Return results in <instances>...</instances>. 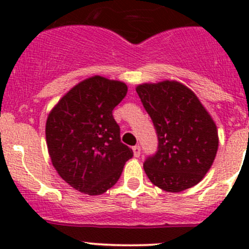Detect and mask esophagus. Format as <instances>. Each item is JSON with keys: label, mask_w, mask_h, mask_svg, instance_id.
Returning <instances> with one entry per match:
<instances>
[{"label": "esophagus", "mask_w": 249, "mask_h": 249, "mask_svg": "<svg viewBox=\"0 0 249 249\" xmlns=\"http://www.w3.org/2000/svg\"><path fill=\"white\" fill-rule=\"evenodd\" d=\"M132 150H134L135 157L139 158L140 154H141V147H140V145H135V147H132Z\"/></svg>", "instance_id": "1"}]
</instances>
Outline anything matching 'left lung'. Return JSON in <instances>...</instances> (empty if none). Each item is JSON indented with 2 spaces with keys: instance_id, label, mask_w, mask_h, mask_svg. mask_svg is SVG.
Masks as SVG:
<instances>
[{
  "instance_id": "obj_1",
  "label": "left lung",
  "mask_w": 249,
  "mask_h": 249,
  "mask_svg": "<svg viewBox=\"0 0 249 249\" xmlns=\"http://www.w3.org/2000/svg\"><path fill=\"white\" fill-rule=\"evenodd\" d=\"M157 130L158 152L143 164L150 182L169 193L196 185L212 166L218 131L194 91L176 80L137 85Z\"/></svg>"
}]
</instances>
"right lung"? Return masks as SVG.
<instances>
[{
	"instance_id": "add662e5",
	"label": "right lung",
	"mask_w": 249,
	"mask_h": 249,
	"mask_svg": "<svg viewBox=\"0 0 249 249\" xmlns=\"http://www.w3.org/2000/svg\"><path fill=\"white\" fill-rule=\"evenodd\" d=\"M127 87L101 76L87 78L66 92L50 110L46 140L60 177L88 195H101L119 179L134 157L120 142L112 110L126 96Z\"/></svg>"
}]
</instances>
